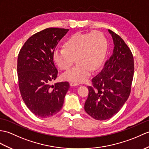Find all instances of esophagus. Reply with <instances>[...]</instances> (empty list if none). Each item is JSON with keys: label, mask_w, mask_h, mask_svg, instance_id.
Masks as SVG:
<instances>
[{"label": "esophagus", "mask_w": 149, "mask_h": 149, "mask_svg": "<svg viewBox=\"0 0 149 149\" xmlns=\"http://www.w3.org/2000/svg\"><path fill=\"white\" fill-rule=\"evenodd\" d=\"M70 85L71 86H78L79 85V83L76 82H71L70 83Z\"/></svg>", "instance_id": "esophagus-1"}]
</instances>
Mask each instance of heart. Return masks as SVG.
<instances>
[{"instance_id": "heart-1", "label": "heart", "mask_w": 149, "mask_h": 149, "mask_svg": "<svg viewBox=\"0 0 149 149\" xmlns=\"http://www.w3.org/2000/svg\"><path fill=\"white\" fill-rule=\"evenodd\" d=\"M105 37L98 31L90 33H77L65 41L64 48L54 51L53 58L61 70H67L74 62L75 66L62 74L65 81L82 82L88 80L91 70L101 66L107 53Z\"/></svg>"}]
</instances>
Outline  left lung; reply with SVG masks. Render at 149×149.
<instances>
[{
  "mask_svg": "<svg viewBox=\"0 0 149 149\" xmlns=\"http://www.w3.org/2000/svg\"><path fill=\"white\" fill-rule=\"evenodd\" d=\"M114 48L101 72L92 79L88 86L89 94L85 111L96 120L111 118L127 101L131 93L134 75L132 53L123 39L112 30Z\"/></svg>",
  "mask_w": 149,
  "mask_h": 149,
  "instance_id": "1",
  "label": "left lung"
}]
</instances>
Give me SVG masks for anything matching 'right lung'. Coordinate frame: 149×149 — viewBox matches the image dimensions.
Returning <instances> with one entry per match:
<instances>
[{"label":"right lung","instance_id":"add662e5","mask_svg":"<svg viewBox=\"0 0 149 149\" xmlns=\"http://www.w3.org/2000/svg\"><path fill=\"white\" fill-rule=\"evenodd\" d=\"M68 31L47 28L31 36L19 51L17 65L19 91L26 107L37 117L47 118L57 113L70 88L68 82L51 84L58 75L53 53Z\"/></svg>","mask_w":149,"mask_h":149}]
</instances>
